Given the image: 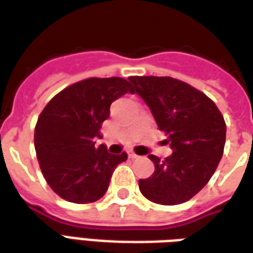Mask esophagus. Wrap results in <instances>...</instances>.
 <instances>
[{"instance_id": "1", "label": "esophagus", "mask_w": 253, "mask_h": 253, "mask_svg": "<svg viewBox=\"0 0 253 253\" xmlns=\"http://www.w3.org/2000/svg\"><path fill=\"white\" fill-rule=\"evenodd\" d=\"M128 157H129L130 159H135V158H137L139 155H136V154L133 151H129V152H128Z\"/></svg>"}]
</instances>
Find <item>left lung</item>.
Returning <instances> with one entry per match:
<instances>
[{"label": "left lung", "mask_w": 253, "mask_h": 253, "mask_svg": "<svg viewBox=\"0 0 253 253\" xmlns=\"http://www.w3.org/2000/svg\"><path fill=\"white\" fill-rule=\"evenodd\" d=\"M129 82L173 150L164 161L148 155L155 171L139 180L140 192L154 203H184L209 182L218 168L226 140L225 120L207 95L181 80L130 76Z\"/></svg>", "instance_id": "left-lung-1"}]
</instances>
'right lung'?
Here are the masks:
<instances>
[{"mask_svg":"<svg viewBox=\"0 0 253 253\" xmlns=\"http://www.w3.org/2000/svg\"><path fill=\"white\" fill-rule=\"evenodd\" d=\"M133 92L123 78H91L62 89L46 105L35 126V151L43 177L60 198L92 203L106 193L118 164L126 152L110 154L95 146L110 105Z\"/></svg>","mask_w":253,"mask_h":253,"instance_id":"1","label":"right lung"}]
</instances>
